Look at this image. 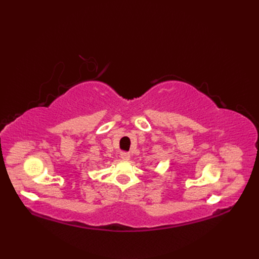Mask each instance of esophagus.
I'll return each mask as SVG.
<instances>
[{
    "label": "esophagus",
    "mask_w": 259,
    "mask_h": 259,
    "mask_svg": "<svg viewBox=\"0 0 259 259\" xmlns=\"http://www.w3.org/2000/svg\"><path fill=\"white\" fill-rule=\"evenodd\" d=\"M121 158H122L123 160H130L131 155H130L128 153H126V152H122V153H121Z\"/></svg>",
    "instance_id": "esophagus-1"
}]
</instances>
